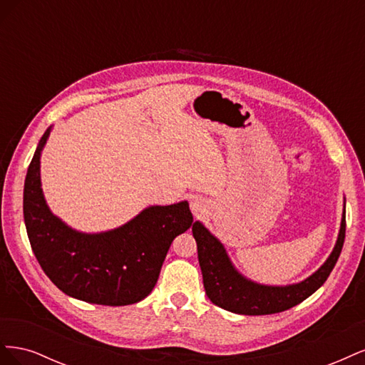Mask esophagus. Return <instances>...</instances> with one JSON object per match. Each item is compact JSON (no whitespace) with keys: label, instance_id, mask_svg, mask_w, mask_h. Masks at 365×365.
Wrapping results in <instances>:
<instances>
[{"label":"esophagus","instance_id":"obj_1","mask_svg":"<svg viewBox=\"0 0 365 365\" xmlns=\"http://www.w3.org/2000/svg\"><path fill=\"white\" fill-rule=\"evenodd\" d=\"M190 208L192 212L195 213V216H200L201 213L205 212V201L201 200V197H193L190 202Z\"/></svg>","mask_w":365,"mask_h":365}]
</instances>
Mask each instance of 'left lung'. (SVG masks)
I'll return each mask as SVG.
<instances>
[{
	"label": "left lung",
	"instance_id": "1",
	"mask_svg": "<svg viewBox=\"0 0 365 365\" xmlns=\"http://www.w3.org/2000/svg\"><path fill=\"white\" fill-rule=\"evenodd\" d=\"M192 233L197 245V260L202 271L207 297L216 306L240 315H269L288 311L312 295L332 272L346 237V208L341 219L336 245L317 272L302 283L264 286L250 282L231 264L224 245L201 224L195 222Z\"/></svg>",
	"mask_w": 365,
	"mask_h": 365
}]
</instances>
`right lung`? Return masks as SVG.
Returning a JSON list of instances; mask_svg holds the SVG:
<instances>
[{"mask_svg": "<svg viewBox=\"0 0 365 365\" xmlns=\"http://www.w3.org/2000/svg\"><path fill=\"white\" fill-rule=\"evenodd\" d=\"M42 135L24 182V222L33 252L47 277L86 303L126 306L146 298L157 284L173 239L190 228L189 202L153 205L123 227L85 235L54 216L41 189Z\"/></svg>", "mask_w": 365, "mask_h": 365, "instance_id": "1", "label": "right lung"}]
</instances>
